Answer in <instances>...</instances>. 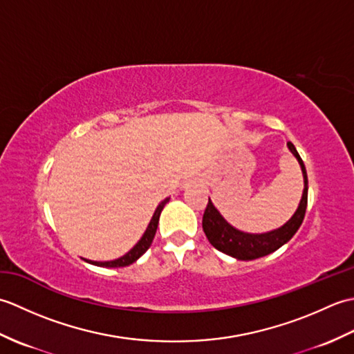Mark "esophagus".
I'll return each instance as SVG.
<instances>
[{"label": "esophagus", "instance_id": "obj_1", "mask_svg": "<svg viewBox=\"0 0 354 354\" xmlns=\"http://www.w3.org/2000/svg\"><path fill=\"white\" fill-rule=\"evenodd\" d=\"M199 184H201V179H199V178H196V176L189 178V179H185V181H184V187H189V185H199Z\"/></svg>", "mask_w": 354, "mask_h": 354}]
</instances>
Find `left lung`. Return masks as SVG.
<instances>
[{"label": "left lung", "instance_id": "1", "mask_svg": "<svg viewBox=\"0 0 354 354\" xmlns=\"http://www.w3.org/2000/svg\"><path fill=\"white\" fill-rule=\"evenodd\" d=\"M288 147L293 156L297 158L299 165H301L303 178H304V190L301 201L297 212L293 213L290 219L286 222L283 227L272 230L269 232H263V234H251V232L239 231L234 227L223 219L222 214L217 212V208L213 205V202L208 198V204L202 217V228H204L205 236L208 242L212 243L217 251H221L227 255H231L237 260H255L265 255L277 251L284 243H288L293 237V234L301 227L304 221L306 208H307V171L304 167V162L301 156L298 155L295 146L289 141Z\"/></svg>", "mask_w": 354, "mask_h": 354}]
</instances>
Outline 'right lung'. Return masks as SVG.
<instances>
[{"mask_svg": "<svg viewBox=\"0 0 354 354\" xmlns=\"http://www.w3.org/2000/svg\"><path fill=\"white\" fill-rule=\"evenodd\" d=\"M170 198H165L160 205L156 207L155 213L152 216V219H150L147 228L145 231V234H142V237L138 240V243L135 245L132 250L124 254L123 257L120 259H115V260H111V261H93V260H86L88 263H91V265H95V266H102V268H124V266H129L132 265L133 261H137L142 254H145L150 245H152L153 242V237H155V232H156V228H158V221H160V214L162 212L164 205L167 204Z\"/></svg>", "mask_w": 354, "mask_h": 354, "instance_id": "right-lung-1", "label": "right lung"}]
</instances>
